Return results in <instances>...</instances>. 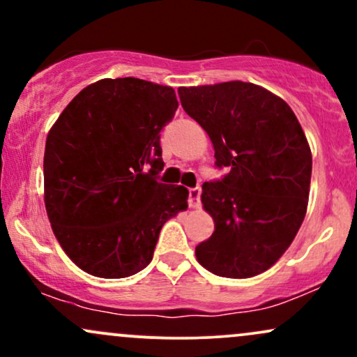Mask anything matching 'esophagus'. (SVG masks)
Listing matches in <instances>:
<instances>
[{"label":"esophagus","instance_id":"34e87169","mask_svg":"<svg viewBox=\"0 0 357 357\" xmlns=\"http://www.w3.org/2000/svg\"><path fill=\"white\" fill-rule=\"evenodd\" d=\"M199 196H202V190H199V188H191V190L188 191V204H190V208L199 206Z\"/></svg>","mask_w":357,"mask_h":357}]
</instances>
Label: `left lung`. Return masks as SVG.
Instances as JSON below:
<instances>
[{"label":"left lung","instance_id":"1","mask_svg":"<svg viewBox=\"0 0 357 357\" xmlns=\"http://www.w3.org/2000/svg\"><path fill=\"white\" fill-rule=\"evenodd\" d=\"M183 109L206 130L215 165L228 173L204 183L203 208L215 231L196 258L220 277L248 278L285 253L304 221L312 154L284 99L250 82L179 87Z\"/></svg>","mask_w":357,"mask_h":357}]
</instances>
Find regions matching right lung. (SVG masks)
I'll list each match as a JSON object with an SVG mask.
<instances>
[{
    "mask_svg": "<svg viewBox=\"0 0 357 357\" xmlns=\"http://www.w3.org/2000/svg\"><path fill=\"white\" fill-rule=\"evenodd\" d=\"M173 87L124 77L80 90L47 136L45 208L60 247L93 277L124 278L153 260L188 190L158 181Z\"/></svg>",
    "mask_w": 357,
    "mask_h": 357,
    "instance_id": "add662e5",
    "label": "right lung"
}]
</instances>
